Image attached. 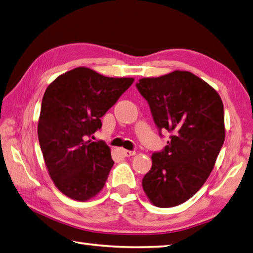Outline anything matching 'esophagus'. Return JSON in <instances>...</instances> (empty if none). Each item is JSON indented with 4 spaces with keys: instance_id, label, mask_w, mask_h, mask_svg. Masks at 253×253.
Listing matches in <instances>:
<instances>
[{
    "instance_id": "obj_1",
    "label": "esophagus",
    "mask_w": 253,
    "mask_h": 253,
    "mask_svg": "<svg viewBox=\"0 0 253 253\" xmlns=\"http://www.w3.org/2000/svg\"><path fill=\"white\" fill-rule=\"evenodd\" d=\"M123 155L125 156V157H130V156H134L136 153L135 151H131V150H126V149H123L122 150Z\"/></svg>"
}]
</instances>
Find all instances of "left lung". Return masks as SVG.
Returning a JSON list of instances; mask_svg holds the SVG:
<instances>
[{"mask_svg": "<svg viewBox=\"0 0 253 253\" xmlns=\"http://www.w3.org/2000/svg\"><path fill=\"white\" fill-rule=\"evenodd\" d=\"M137 88L148 102L159 130L171 132L142 179L150 203L170 208L186 203L204 186L223 145L226 128L221 97L187 71L145 77Z\"/></svg>", "mask_w": 253, "mask_h": 253, "instance_id": "left-lung-1", "label": "left lung"}]
</instances>
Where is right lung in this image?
<instances>
[{"mask_svg":"<svg viewBox=\"0 0 253 253\" xmlns=\"http://www.w3.org/2000/svg\"><path fill=\"white\" fill-rule=\"evenodd\" d=\"M131 77H107L76 67L56 77L45 90L38 125L45 166L57 189L87 201L99 194L114 165L103 141L85 140L102 127L103 117Z\"/></svg>","mask_w":253,"mask_h":253,"instance_id":"right-lung-1","label":"right lung"}]
</instances>
